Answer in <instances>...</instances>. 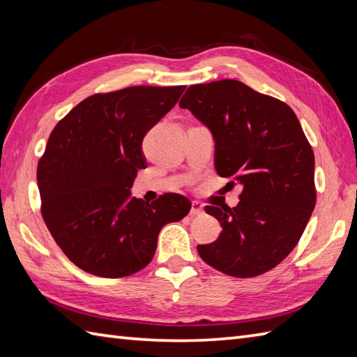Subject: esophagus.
<instances>
[{
  "label": "esophagus",
  "instance_id": "1",
  "mask_svg": "<svg viewBox=\"0 0 357 357\" xmlns=\"http://www.w3.org/2000/svg\"><path fill=\"white\" fill-rule=\"evenodd\" d=\"M204 211V206L198 201L192 202V210H190V216H199Z\"/></svg>",
  "mask_w": 357,
  "mask_h": 357
}]
</instances>
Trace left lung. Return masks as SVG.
Segmentation results:
<instances>
[{
	"label": "left lung",
	"instance_id": "1",
	"mask_svg": "<svg viewBox=\"0 0 357 357\" xmlns=\"http://www.w3.org/2000/svg\"><path fill=\"white\" fill-rule=\"evenodd\" d=\"M179 107L213 136L219 176L242 185L236 207H206L222 231L198 245L199 256L234 278L275 268L298 244L316 204L314 155L294 112L234 79L190 86Z\"/></svg>",
	"mask_w": 357,
	"mask_h": 357
}]
</instances>
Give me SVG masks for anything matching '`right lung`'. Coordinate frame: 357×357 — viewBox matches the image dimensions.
Listing matches in <instances>:
<instances>
[{
  "mask_svg": "<svg viewBox=\"0 0 357 357\" xmlns=\"http://www.w3.org/2000/svg\"><path fill=\"white\" fill-rule=\"evenodd\" d=\"M184 89L138 86L89 96L50 133L36 170L41 213L59 248L90 275L139 271L162 227L190 211L183 195L149 204L130 192L138 169L147 167L144 136Z\"/></svg>",
  "mask_w": 357,
  "mask_h": 357,
  "instance_id": "1",
  "label": "right lung"
}]
</instances>
